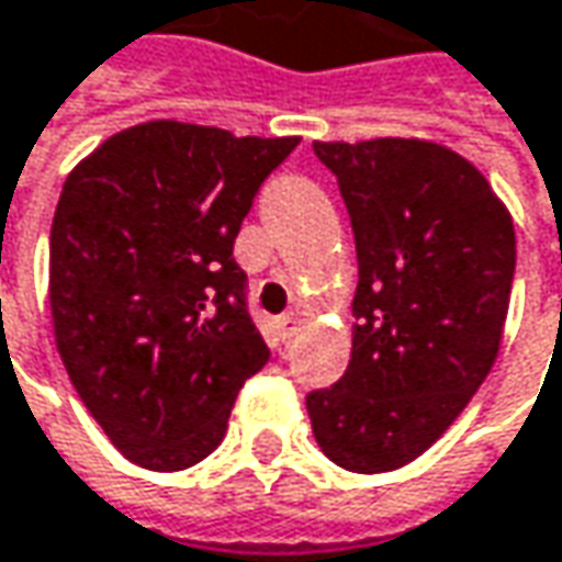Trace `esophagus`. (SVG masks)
<instances>
[{
    "label": "esophagus",
    "mask_w": 562,
    "mask_h": 562,
    "mask_svg": "<svg viewBox=\"0 0 562 562\" xmlns=\"http://www.w3.org/2000/svg\"><path fill=\"white\" fill-rule=\"evenodd\" d=\"M277 327H280V337L282 340H292L295 334H299V327H302V317L299 314H282L280 321H277Z\"/></svg>",
    "instance_id": "34e87169"
}]
</instances>
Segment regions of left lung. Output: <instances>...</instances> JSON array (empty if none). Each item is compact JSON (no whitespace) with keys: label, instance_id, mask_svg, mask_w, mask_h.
I'll use <instances>...</instances> for the list:
<instances>
[{"label":"left lung","instance_id":"8db88e82","mask_svg":"<svg viewBox=\"0 0 562 562\" xmlns=\"http://www.w3.org/2000/svg\"><path fill=\"white\" fill-rule=\"evenodd\" d=\"M356 235L352 356L308 394L314 442L356 474H384L442 439L490 375L515 273L506 203L436 139L314 143Z\"/></svg>","mask_w":562,"mask_h":562}]
</instances>
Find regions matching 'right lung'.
<instances>
[{
	"label": "right lung",
	"mask_w": 562,
	"mask_h": 562,
	"mask_svg": "<svg viewBox=\"0 0 562 562\" xmlns=\"http://www.w3.org/2000/svg\"><path fill=\"white\" fill-rule=\"evenodd\" d=\"M302 139L149 120L69 171L50 228L53 340L82 404L146 471L225 439L270 359L232 250L257 187Z\"/></svg>",
	"instance_id": "add662e5"
}]
</instances>
